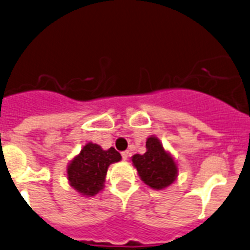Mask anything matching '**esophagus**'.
<instances>
[{"instance_id": "34e87169", "label": "esophagus", "mask_w": 250, "mask_h": 250, "mask_svg": "<svg viewBox=\"0 0 250 250\" xmlns=\"http://www.w3.org/2000/svg\"><path fill=\"white\" fill-rule=\"evenodd\" d=\"M130 156V152L128 151V150H125V151H122V159L123 160H128V157Z\"/></svg>"}]
</instances>
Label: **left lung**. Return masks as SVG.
I'll use <instances>...</instances> for the list:
<instances>
[{
    "mask_svg": "<svg viewBox=\"0 0 250 250\" xmlns=\"http://www.w3.org/2000/svg\"><path fill=\"white\" fill-rule=\"evenodd\" d=\"M132 162L137 167L142 181L154 189L166 188L173 183L177 177L178 169L176 162L155 137L147 138L146 152L143 155L135 154Z\"/></svg>",
    "mask_w": 250,
    "mask_h": 250,
    "instance_id": "obj_1",
    "label": "left lung"
}]
</instances>
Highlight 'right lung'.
Returning a JSON list of instances; mask_svg holds the SVG:
<instances>
[{
  "instance_id": "add662e5",
  "label": "right lung",
  "mask_w": 250,
  "mask_h": 250,
  "mask_svg": "<svg viewBox=\"0 0 250 250\" xmlns=\"http://www.w3.org/2000/svg\"><path fill=\"white\" fill-rule=\"evenodd\" d=\"M121 159L115 147L103 150L98 144L88 143L67 168L69 183L77 192L93 197L103 189L108 166Z\"/></svg>"
}]
</instances>
